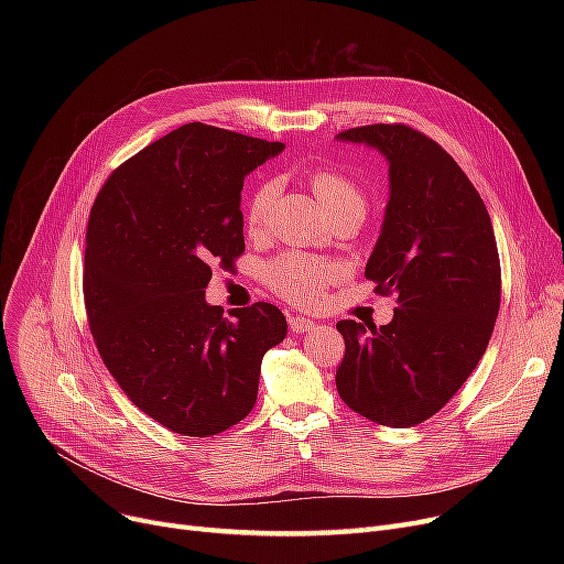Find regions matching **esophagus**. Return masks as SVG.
Segmentation results:
<instances>
[{
	"mask_svg": "<svg viewBox=\"0 0 564 564\" xmlns=\"http://www.w3.org/2000/svg\"><path fill=\"white\" fill-rule=\"evenodd\" d=\"M288 324H290V332L294 334H304V332H313L317 324L313 319H306V317H300V315H290L288 317Z\"/></svg>",
	"mask_w": 564,
	"mask_h": 564,
	"instance_id": "34e87169",
	"label": "esophagus"
}]
</instances>
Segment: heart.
I'll return each mask as SVG.
<instances>
[{"mask_svg":"<svg viewBox=\"0 0 564 564\" xmlns=\"http://www.w3.org/2000/svg\"><path fill=\"white\" fill-rule=\"evenodd\" d=\"M306 183L313 196L319 200L322 210L332 219L345 213H366V196L354 185L349 177L336 169H311L306 173ZM276 198L274 183H260L251 189L245 203V228L249 235H260L270 224L272 205ZM340 279V267L327 258L290 251L272 258L262 267V281L279 297L300 304L313 306L324 300V292L332 283Z\"/></svg>","mask_w":564,"mask_h":564,"instance_id":"obj_1","label":"heart"}]
</instances>
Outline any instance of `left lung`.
I'll use <instances>...</instances> for the list:
<instances>
[{"mask_svg":"<svg viewBox=\"0 0 564 564\" xmlns=\"http://www.w3.org/2000/svg\"><path fill=\"white\" fill-rule=\"evenodd\" d=\"M389 160L391 196L366 264L377 294H395L383 327L340 319L343 402L387 427L432 419L489 345L500 308V260L487 207L443 148L402 123L338 134Z\"/></svg>","mask_w":564,"mask_h":564,"instance_id":"left-lung-1","label":"left lung"}]
</instances>
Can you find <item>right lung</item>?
<instances>
[{
    "instance_id": "obj_1",
    "label": "right lung",
    "mask_w": 564,
    "mask_h": 564,
    "mask_svg": "<svg viewBox=\"0 0 564 564\" xmlns=\"http://www.w3.org/2000/svg\"><path fill=\"white\" fill-rule=\"evenodd\" d=\"M283 143L189 123L145 145L102 185L86 226L84 306L123 393L183 436H213L249 416L264 351L285 338L267 302H205L213 264L245 253V175Z\"/></svg>"
}]
</instances>
